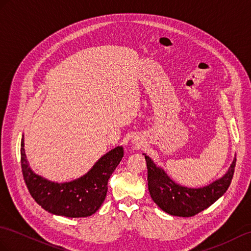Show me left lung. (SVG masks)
<instances>
[{
  "mask_svg": "<svg viewBox=\"0 0 251 251\" xmlns=\"http://www.w3.org/2000/svg\"><path fill=\"white\" fill-rule=\"evenodd\" d=\"M145 155L148 169V189L152 200L164 212L180 217H191L212 205L227 192L233 178L236 158L221 179L200 188H189L176 184L164 169L157 167L148 155Z\"/></svg>",
  "mask_w": 251,
  "mask_h": 251,
  "instance_id": "left-lung-1",
  "label": "left lung"
}]
</instances>
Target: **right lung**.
<instances>
[{"label":"right lung","mask_w":251,"mask_h":251,"mask_svg":"<svg viewBox=\"0 0 251 251\" xmlns=\"http://www.w3.org/2000/svg\"><path fill=\"white\" fill-rule=\"evenodd\" d=\"M124 148L116 147L98 161L81 178L65 183L49 181L30 169L21 139V167L29 194L41 207L55 215L87 217L96 213L107 193V182L121 158Z\"/></svg>","instance_id":"obj_1"}]
</instances>
